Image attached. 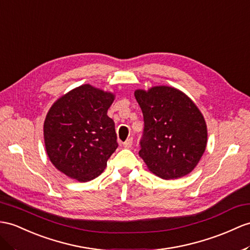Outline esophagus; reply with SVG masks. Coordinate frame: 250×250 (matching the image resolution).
<instances>
[{"mask_svg": "<svg viewBox=\"0 0 250 250\" xmlns=\"http://www.w3.org/2000/svg\"><path fill=\"white\" fill-rule=\"evenodd\" d=\"M131 145H132V138L127 139L126 141L123 143V146H124L125 148H130V147H131Z\"/></svg>", "mask_w": 250, "mask_h": 250, "instance_id": "obj_1", "label": "esophagus"}]
</instances>
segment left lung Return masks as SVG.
<instances>
[{
  "label": "left lung",
  "mask_w": 250,
  "mask_h": 250,
  "mask_svg": "<svg viewBox=\"0 0 250 250\" xmlns=\"http://www.w3.org/2000/svg\"><path fill=\"white\" fill-rule=\"evenodd\" d=\"M144 118L139 156L162 179L190 174L203 157L208 131L203 113L190 97L174 87L135 91Z\"/></svg>",
  "instance_id": "obj_1"
}]
</instances>
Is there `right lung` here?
I'll use <instances>...</instances> for the list:
<instances>
[{
  "label": "right lung",
  "mask_w": 250,
  "mask_h": 250,
  "mask_svg": "<svg viewBox=\"0 0 250 250\" xmlns=\"http://www.w3.org/2000/svg\"><path fill=\"white\" fill-rule=\"evenodd\" d=\"M111 92L89 83L54 103L43 125L46 154L58 171L86 182L101 175L118 147L114 122L107 115Z\"/></svg>",
  "instance_id": "add662e5"
}]
</instances>
